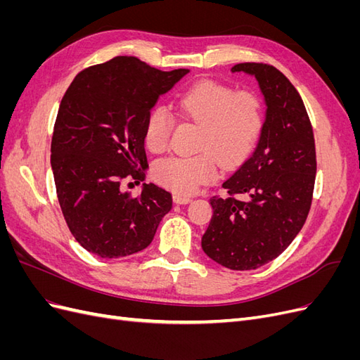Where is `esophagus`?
Masks as SVG:
<instances>
[{"instance_id": "34e87169", "label": "esophagus", "mask_w": 360, "mask_h": 360, "mask_svg": "<svg viewBox=\"0 0 360 360\" xmlns=\"http://www.w3.org/2000/svg\"><path fill=\"white\" fill-rule=\"evenodd\" d=\"M172 198L176 204H189L192 201V198L188 197V195H180V193H176Z\"/></svg>"}]
</instances>
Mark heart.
<instances>
[{
	"mask_svg": "<svg viewBox=\"0 0 360 360\" xmlns=\"http://www.w3.org/2000/svg\"><path fill=\"white\" fill-rule=\"evenodd\" d=\"M177 108L180 114L200 124L201 130L193 156H171L156 163L155 179L163 186L183 195L212 181L217 162L225 167L240 163L258 143L264 124L263 102L252 91H236L233 86L214 81L195 84L184 93ZM174 120L162 108L147 117L144 127L146 147L160 153L169 144Z\"/></svg>",
	"mask_w": 360,
	"mask_h": 360,
	"instance_id": "obj_1",
	"label": "heart"
}]
</instances>
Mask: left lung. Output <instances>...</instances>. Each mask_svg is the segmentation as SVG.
Segmentation results:
<instances>
[{"label": "left lung", "mask_w": 360, "mask_h": 360, "mask_svg": "<svg viewBox=\"0 0 360 360\" xmlns=\"http://www.w3.org/2000/svg\"><path fill=\"white\" fill-rule=\"evenodd\" d=\"M255 76L267 105L257 148L213 197L201 238L207 257L231 270H254L279 257L307 221L317 172L309 117L300 94L276 68L236 64Z\"/></svg>", "instance_id": "8db88e82"}]
</instances>
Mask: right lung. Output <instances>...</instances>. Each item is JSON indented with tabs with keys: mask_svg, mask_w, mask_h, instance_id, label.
<instances>
[{
	"mask_svg": "<svg viewBox=\"0 0 360 360\" xmlns=\"http://www.w3.org/2000/svg\"><path fill=\"white\" fill-rule=\"evenodd\" d=\"M188 69L162 72L135 57L84 69L64 94L51 143V167L64 219L84 249L122 258L146 249L172 207L171 193L144 183L147 117ZM130 184V183H129Z\"/></svg>",
	"mask_w": 360,
	"mask_h": 360,
	"instance_id": "right-lung-1",
	"label": "right lung"
}]
</instances>
